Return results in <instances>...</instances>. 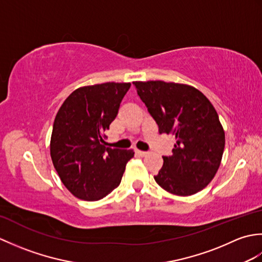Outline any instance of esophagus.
I'll use <instances>...</instances> for the list:
<instances>
[{
  "mask_svg": "<svg viewBox=\"0 0 262 262\" xmlns=\"http://www.w3.org/2000/svg\"><path fill=\"white\" fill-rule=\"evenodd\" d=\"M136 153L140 155V157H146L148 152H144V151H136Z\"/></svg>",
  "mask_w": 262,
  "mask_h": 262,
  "instance_id": "1",
  "label": "esophagus"
}]
</instances>
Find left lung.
I'll list each match as a JSON object with an SVG mask.
<instances>
[{"label":"left lung","mask_w":262,"mask_h":262,"mask_svg":"<svg viewBox=\"0 0 262 262\" xmlns=\"http://www.w3.org/2000/svg\"><path fill=\"white\" fill-rule=\"evenodd\" d=\"M157 121L160 134L176 137L172 155L154 177L177 196H190L207 187L220 168L225 133L214 105L196 88L164 81L133 82Z\"/></svg>","instance_id":"left-lung-1"}]
</instances>
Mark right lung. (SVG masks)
Instances as JSON below:
<instances>
[{
  "instance_id": "1",
  "label": "right lung",
  "mask_w": 262,
  "mask_h": 262,
  "mask_svg": "<svg viewBox=\"0 0 262 262\" xmlns=\"http://www.w3.org/2000/svg\"><path fill=\"white\" fill-rule=\"evenodd\" d=\"M130 83L107 82L76 89L55 117L51 157L60 180L76 198L102 199L119 186L132 149L110 148L104 130L114 121Z\"/></svg>"
}]
</instances>
